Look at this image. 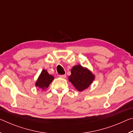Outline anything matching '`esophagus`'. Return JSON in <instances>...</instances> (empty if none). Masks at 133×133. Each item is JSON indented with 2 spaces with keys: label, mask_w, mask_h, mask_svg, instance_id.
I'll return each instance as SVG.
<instances>
[{
  "label": "esophagus",
  "mask_w": 133,
  "mask_h": 133,
  "mask_svg": "<svg viewBox=\"0 0 133 133\" xmlns=\"http://www.w3.org/2000/svg\"><path fill=\"white\" fill-rule=\"evenodd\" d=\"M59 77L62 78H65L66 77V75H59Z\"/></svg>",
  "instance_id": "esophagus-1"
}]
</instances>
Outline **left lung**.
Wrapping results in <instances>:
<instances>
[{"instance_id": "1", "label": "left lung", "mask_w": 133, "mask_h": 133, "mask_svg": "<svg viewBox=\"0 0 133 133\" xmlns=\"http://www.w3.org/2000/svg\"><path fill=\"white\" fill-rule=\"evenodd\" d=\"M94 77V75L90 71L78 64L71 69V75L69 77V80L77 90L82 91L88 88L93 82Z\"/></svg>"}]
</instances>
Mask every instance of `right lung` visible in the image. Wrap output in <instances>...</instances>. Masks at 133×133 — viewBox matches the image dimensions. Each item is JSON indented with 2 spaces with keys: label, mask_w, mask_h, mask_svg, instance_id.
Listing matches in <instances>:
<instances>
[{
  "label": "right lung",
  "mask_w": 133,
  "mask_h": 133,
  "mask_svg": "<svg viewBox=\"0 0 133 133\" xmlns=\"http://www.w3.org/2000/svg\"><path fill=\"white\" fill-rule=\"evenodd\" d=\"M53 79V76L49 75L46 70L43 69L36 83V86L42 89H46L49 87V84H50Z\"/></svg>",
  "instance_id": "1"
}]
</instances>
